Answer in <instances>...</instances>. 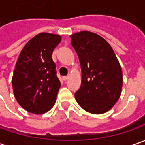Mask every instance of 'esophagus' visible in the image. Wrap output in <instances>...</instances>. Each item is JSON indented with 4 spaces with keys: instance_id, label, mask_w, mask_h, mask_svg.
<instances>
[{
    "instance_id": "esophagus-1",
    "label": "esophagus",
    "mask_w": 145,
    "mask_h": 145,
    "mask_svg": "<svg viewBox=\"0 0 145 145\" xmlns=\"http://www.w3.org/2000/svg\"><path fill=\"white\" fill-rule=\"evenodd\" d=\"M69 76H63V80H64V81H66V80L69 79Z\"/></svg>"
}]
</instances>
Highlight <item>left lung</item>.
Masks as SVG:
<instances>
[{"instance_id": "left-lung-1", "label": "left lung", "mask_w": 145, "mask_h": 145, "mask_svg": "<svg viewBox=\"0 0 145 145\" xmlns=\"http://www.w3.org/2000/svg\"><path fill=\"white\" fill-rule=\"evenodd\" d=\"M81 64V85L75 93L77 103L86 111L107 112L120 98L123 72L112 48L103 37L89 31L71 36Z\"/></svg>"}]
</instances>
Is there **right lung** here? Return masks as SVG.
<instances>
[{"mask_svg":"<svg viewBox=\"0 0 145 145\" xmlns=\"http://www.w3.org/2000/svg\"><path fill=\"white\" fill-rule=\"evenodd\" d=\"M61 36L40 33L22 48L12 78L14 97L26 111L41 114L52 108L60 88L52 52Z\"/></svg>","mask_w":145,"mask_h":145,"instance_id":"obj_1","label":"right lung"}]
</instances>
